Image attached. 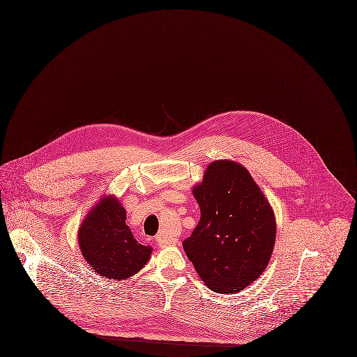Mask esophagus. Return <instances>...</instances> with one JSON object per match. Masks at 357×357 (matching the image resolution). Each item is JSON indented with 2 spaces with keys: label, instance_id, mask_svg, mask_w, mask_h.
I'll use <instances>...</instances> for the list:
<instances>
[{
  "label": "esophagus",
  "instance_id": "esophagus-1",
  "mask_svg": "<svg viewBox=\"0 0 357 357\" xmlns=\"http://www.w3.org/2000/svg\"><path fill=\"white\" fill-rule=\"evenodd\" d=\"M155 240H157V244H158L160 247H171V245H175V244L178 243L176 238L167 237V236H164V234H158Z\"/></svg>",
  "mask_w": 357,
  "mask_h": 357
}]
</instances>
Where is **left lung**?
<instances>
[{"label": "left lung", "instance_id": "left-lung-1", "mask_svg": "<svg viewBox=\"0 0 357 357\" xmlns=\"http://www.w3.org/2000/svg\"><path fill=\"white\" fill-rule=\"evenodd\" d=\"M200 220L183 241L197 275L218 294L243 291L266 269L276 241L269 200L241 164L213 161L193 188Z\"/></svg>", "mask_w": 357, "mask_h": 357}]
</instances>
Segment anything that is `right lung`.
<instances>
[{"mask_svg": "<svg viewBox=\"0 0 357 357\" xmlns=\"http://www.w3.org/2000/svg\"><path fill=\"white\" fill-rule=\"evenodd\" d=\"M120 200L103 196L78 227V245L84 259L103 279L127 280L147 264L153 248L137 241L126 223Z\"/></svg>", "mask_w": 357, "mask_h": 357, "instance_id": "1", "label": "right lung"}]
</instances>
